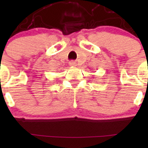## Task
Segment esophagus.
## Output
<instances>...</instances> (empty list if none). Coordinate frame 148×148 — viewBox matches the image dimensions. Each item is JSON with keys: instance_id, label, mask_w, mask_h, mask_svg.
<instances>
[{"instance_id": "1", "label": "esophagus", "mask_w": 148, "mask_h": 148, "mask_svg": "<svg viewBox=\"0 0 148 148\" xmlns=\"http://www.w3.org/2000/svg\"><path fill=\"white\" fill-rule=\"evenodd\" d=\"M69 65L71 66H77V64H76L74 61H71V62H69Z\"/></svg>"}]
</instances>
